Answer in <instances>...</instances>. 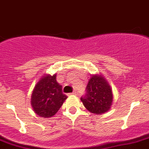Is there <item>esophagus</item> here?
Masks as SVG:
<instances>
[{
    "mask_svg": "<svg viewBox=\"0 0 149 149\" xmlns=\"http://www.w3.org/2000/svg\"><path fill=\"white\" fill-rule=\"evenodd\" d=\"M76 93H76L75 91H74L73 93H68V96H71V95H76Z\"/></svg>",
    "mask_w": 149,
    "mask_h": 149,
    "instance_id": "1",
    "label": "esophagus"
}]
</instances>
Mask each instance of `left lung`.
<instances>
[{"mask_svg": "<svg viewBox=\"0 0 149 149\" xmlns=\"http://www.w3.org/2000/svg\"><path fill=\"white\" fill-rule=\"evenodd\" d=\"M112 91L103 77L93 76L86 87V93L81 100L85 108L94 114H103L112 105Z\"/></svg>", "mask_w": 149, "mask_h": 149, "instance_id": "left-lung-1", "label": "left lung"}]
</instances>
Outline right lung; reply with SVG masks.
I'll use <instances>...</instances> for the list:
<instances>
[{"label": "right lung", "mask_w": 149, "mask_h": 149, "mask_svg": "<svg viewBox=\"0 0 149 149\" xmlns=\"http://www.w3.org/2000/svg\"><path fill=\"white\" fill-rule=\"evenodd\" d=\"M56 74L47 75L38 81L31 94V106L38 116L49 118L59 111L67 96L56 82Z\"/></svg>", "instance_id": "right-lung-1"}]
</instances>
